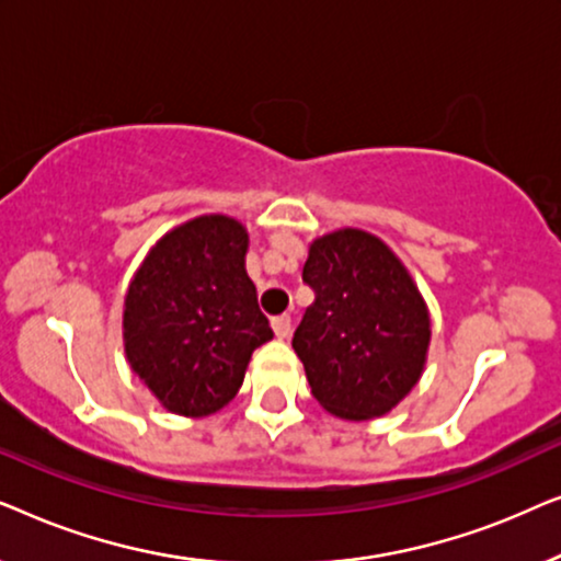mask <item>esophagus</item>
<instances>
[{
    "mask_svg": "<svg viewBox=\"0 0 561 561\" xmlns=\"http://www.w3.org/2000/svg\"><path fill=\"white\" fill-rule=\"evenodd\" d=\"M273 332L278 340H286V336L290 334V317L288 313H280V317L273 319Z\"/></svg>",
    "mask_w": 561,
    "mask_h": 561,
    "instance_id": "obj_1",
    "label": "esophagus"
}]
</instances>
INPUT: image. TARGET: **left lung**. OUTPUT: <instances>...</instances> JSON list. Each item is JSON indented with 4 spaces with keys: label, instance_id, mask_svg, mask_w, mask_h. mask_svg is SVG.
<instances>
[{
    "label": "left lung",
    "instance_id": "obj_1",
    "mask_svg": "<svg viewBox=\"0 0 561 561\" xmlns=\"http://www.w3.org/2000/svg\"><path fill=\"white\" fill-rule=\"evenodd\" d=\"M313 288L294 350L321 409L347 421L393 411L426 367L428 306L393 250L365 229L342 227L309 244Z\"/></svg>",
    "mask_w": 561,
    "mask_h": 561
}]
</instances>
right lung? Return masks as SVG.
<instances>
[{
	"mask_svg": "<svg viewBox=\"0 0 561 561\" xmlns=\"http://www.w3.org/2000/svg\"><path fill=\"white\" fill-rule=\"evenodd\" d=\"M248 229L202 214L152 244L125 294V357L175 416H211L232 401L252 352L273 340L244 271Z\"/></svg>",
	"mask_w": 561,
	"mask_h": 561,
	"instance_id": "1",
	"label": "right lung"
}]
</instances>
